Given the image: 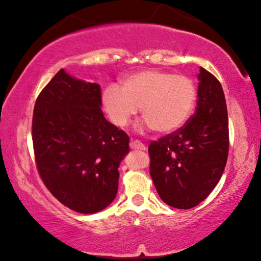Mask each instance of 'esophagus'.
Listing matches in <instances>:
<instances>
[{"instance_id": "obj_1", "label": "esophagus", "mask_w": 261, "mask_h": 261, "mask_svg": "<svg viewBox=\"0 0 261 261\" xmlns=\"http://www.w3.org/2000/svg\"><path fill=\"white\" fill-rule=\"evenodd\" d=\"M130 147L133 149H139V151H145L146 149V146L143 145L142 142L139 140H133L130 142Z\"/></svg>"}]
</instances>
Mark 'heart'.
Masks as SVG:
<instances>
[{"label":"heart","mask_w":261,"mask_h":261,"mask_svg":"<svg viewBox=\"0 0 261 261\" xmlns=\"http://www.w3.org/2000/svg\"><path fill=\"white\" fill-rule=\"evenodd\" d=\"M104 110L114 125L124 127L141 108L146 125L160 134L179 130L196 103V86L190 77L146 70L122 81L121 89L107 87L101 94Z\"/></svg>","instance_id":"obj_1"}]
</instances>
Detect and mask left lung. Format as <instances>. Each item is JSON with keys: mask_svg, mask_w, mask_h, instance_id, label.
<instances>
[{"mask_svg": "<svg viewBox=\"0 0 261 261\" xmlns=\"http://www.w3.org/2000/svg\"><path fill=\"white\" fill-rule=\"evenodd\" d=\"M197 107L184 126L152 141L149 174L158 195L172 207H195L210 195L228 157V115L222 86L200 67Z\"/></svg>", "mask_w": 261, "mask_h": 261, "instance_id": "1", "label": "left lung"}]
</instances>
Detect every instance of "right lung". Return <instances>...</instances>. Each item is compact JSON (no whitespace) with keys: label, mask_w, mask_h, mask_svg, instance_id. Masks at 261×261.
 Here are the masks:
<instances>
[{"label":"right lung","mask_w":261,"mask_h":261,"mask_svg":"<svg viewBox=\"0 0 261 261\" xmlns=\"http://www.w3.org/2000/svg\"><path fill=\"white\" fill-rule=\"evenodd\" d=\"M100 86L59 71L37 98L32 137L45 187L80 214H95L115 199L128 136L104 118Z\"/></svg>","instance_id":"right-lung-1"}]
</instances>
